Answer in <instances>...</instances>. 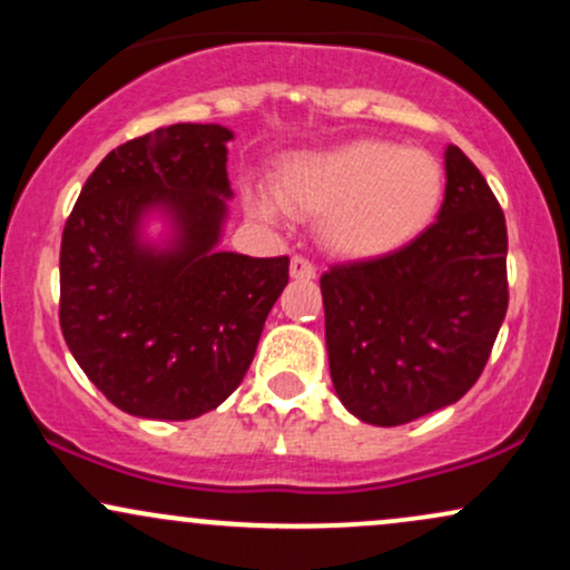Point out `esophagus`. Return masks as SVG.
<instances>
[{
  "label": "esophagus",
  "mask_w": 570,
  "mask_h": 570,
  "mask_svg": "<svg viewBox=\"0 0 570 570\" xmlns=\"http://www.w3.org/2000/svg\"><path fill=\"white\" fill-rule=\"evenodd\" d=\"M289 273H292V278H297V281H311V278H316V267H313V263L307 257H292V263H289Z\"/></svg>",
  "instance_id": "obj_1"
}]
</instances>
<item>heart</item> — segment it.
<instances>
[{"label": "heart", "mask_w": 570, "mask_h": 570, "mask_svg": "<svg viewBox=\"0 0 570 570\" xmlns=\"http://www.w3.org/2000/svg\"><path fill=\"white\" fill-rule=\"evenodd\" d=\"M444 195L442 163L426 149L358 139L286 163L276 198L299 217H322L318 235L332 254L372 259L415 240L434 222ZM259 217L276 203L252 200Z\"/></svg>", "instance_id": "obj_1"}]
</instances>
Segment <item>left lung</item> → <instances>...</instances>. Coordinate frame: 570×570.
<instances>
[{
    "instance_id": "obj_1",
    "label": "left lung",
    "mask_w": 570,
    "mask_h": 570,
    "mask_svg": "<svg viewBox=\"0 0 570 570\" xmlns=\"http://www.w3.org/2000/svg\"><path fill=\"white\" fill-rule=\"evenodd\" d=\"M436 222L396 252L322 276L340 402L372 426L448 407L485 370L507 316V222L485 176L444 149Z\"/></svg>"
}]
</instances>
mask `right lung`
Wrapping results in <instances>:
<instances>
[{
  "label": "right lung",
  "mask_w": 570,
  "mask_h": 570,
  "mask_svg": "<svg viewBox=\"0 0 570 570\" xmlns=\"http://www.w3.org/2000/svg\"><path fill=\"white\" fill-rule=\"evenodd\" d=\"M233 130L176 122L112 149L85 181L61 238V332L115 407L189 421L244 381L289 257L219 252ZM149 213L173 225L142 240Z\"/></svg>",
  "instance_id": "add662e5"
}]
</instances>
